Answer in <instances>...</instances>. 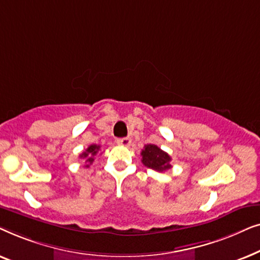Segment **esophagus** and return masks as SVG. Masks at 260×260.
I'll return each instance as SVG.
<instances>
[{"label":"esophagus","instance_id":"obj_1","mask_svg":"<svg viewBox=\"0 0 260 260\" xmlns=\"http://www.w3.org/2000/svg\"><path fill=\"white\" fill-rule=\"evenodd\" d=\"M117 143H118L119 145H123V147H130L131 140H130V138H127V137L118 138V140H117Z\"/></svg>","mask_w":260,"mask_h":260}]
</instances>
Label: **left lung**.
Instances as JSON below:
<instances>
[{
    "mask_svg": "<svg viewBox=\"0 0 260 260\" xmlns=\"http://www.w3.org/2000/svg\"><path fill=\"white\" fill-rule=\"evenodd\" d=\"M141 156L142 163H143L147 168H150L152 170L161 173L172 168V165H170L172 157L155 144L145 145L144 149L141 152Z\"/></svg>",
    "mask_w": 260,
    "mask_h": 260,
    "instance_id": "1",
    "label": "left lung"
}]
</instances>
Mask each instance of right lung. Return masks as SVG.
Masks as SVG:
<instances>
[{"instance_id": "add662e5", "label": "right lung", "mask_w": 260, "mask_h": 260, "mask_svg": "<svg viewBox=\"0 0 260 260\" xmlns=\"http://www.w3.org/2000/svg\"><path fill=\"white\" fill-rule=\"evenodd\" d=\"M101 150V145H97V144H91L90 147H88L86 150H85L83 154L80 155V158H85V167H90V165L92 162H93L94 159V156L98 154V151Z\"/></svg>"}]
</instances>
